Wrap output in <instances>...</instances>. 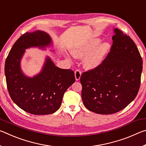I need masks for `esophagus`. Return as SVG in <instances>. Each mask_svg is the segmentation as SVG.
<instances>
[{
    "mask_svg": "<svg viewBox=\"0 0 146 146\" xmlns=\"http://www.w3.org/2000/svg\"><path fill=\"white\" fill-rule=\"evenodd\" d=\"M81 74H82V73H81V71L79 70H76L75 71V76L76 80H80V76H81Z\"/></svg>",
    "mask_w": 146,
    "mask_h": 146,
    "instance_id": "obj_1",
    "label": "esophagus"
}]
</instances>
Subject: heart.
<instances>
[{
  "label": "heart",
  "instance_id": "1",
  "mask_svg": "<svg viewBox=\"0 0 146 146\" xmlns=\"http://www.w3.org/2000/svg\"><path fill=\"white\" fill-rule=\"evenodd\" d=\"M100 42V38H94L76 44L70 49L71 53L78 58L86 56L84 59L85 67L89 70L96 68L103 62L110 49L108 42H103L98 46Z\"/></svg>",
  "mask_w": 146,
  "mask_h": 146
}]
</instances>
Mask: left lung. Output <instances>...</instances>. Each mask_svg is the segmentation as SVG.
Listing matches in <instances>:
<instances>
[{
    "mask_svg": "<svg viewBox=\"0 0 146 146\" xmlns=\"http://www.w3.org/2000/svg\"><path fill=\"white\" fill-rule=\"evenodd\" d=\"M111 51L99 66L80 77L85 107L97 114L120 111L135 99L140 85L142 59L130 36L117 28Z\"/></svg>",
    "mask_w": 146,
    "mask_h": 146,
    "instance_id": "left-lung-1",
    "label": "left lung"
}]
</instances>
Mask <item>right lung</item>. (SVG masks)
I'll use <instances>...</instances> for the list:
<instances>
[{"instance_id": "1", "label": "right lung", "mask_w": 146, "mask_h": 146, "mask_svg": "<svg viewBox=\"0 0 146 146\" xmlns=\"http://www.w3.org/2000/svg\"><path fill=\"white\" fill-rule=\"evenodd\" d=\"M51 45L52 40L46 32H27L15 42L5 62L10 97L20 108L33 115H49L56 111L65 91L75 82L73 70L56 67L49 56H46L37 75L29 77L23 72L21 61L26 49L36 47L44 49Z\"/></svg>"}]
</instances>
